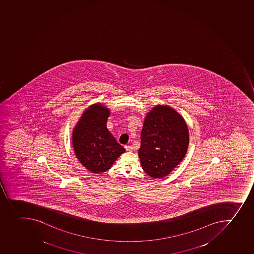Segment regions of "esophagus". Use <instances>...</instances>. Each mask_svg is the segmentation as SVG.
I'll return each mask as SVG.
<instances>
[{
	"label": "esophagus",
	"mask_w": 254,
	"mask_h": 254,
	"mask_svg": "<svg viewBox=\"0 0 254 254\" xmlns=\"http://www.w3.org/2000/svg\"><path fill=\"white\" fill-rule=\"evenodd\" d=\"M126 151H133V147L132 146H130V145H128V146H126Z\"/></svg>",
	"instance_id": "1"
}]
</instances>
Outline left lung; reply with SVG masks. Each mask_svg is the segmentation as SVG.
I'll return each mask as SVG.
<instances>
[{"mask_svg":"<svg viewBox=\"0 0 254 254\" xmlns=\"http://www.w3.org/2000/svg\"><path fill=\"white\" fill-rule=\"evenodd\" d=\"M188 146V125L176 110L158 104L146 113L138 157L149 176L156 179L168 176L184 159Z\"/></svg>","mask_w":254,"mask_h":254,"instance_id":"obj_1","label":"left lung"}]
</instances>
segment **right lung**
<instances>
[{"label":"right lung","mask_w":254,"mask_h":254,"mask_svg":"<svg viewBox=\"0 0 254 254\" xmlns=\"http://www.w3.org/2000/svg\"><path fill=\"white\" fill-rule=\"evenodd\" d=\"M111 110L102 103L89 106L74 126L71 142L80 164L93 174L111 169L126 152L107 128Z\"/></svg>","instance_id":"obj_1"}]
</instances>
